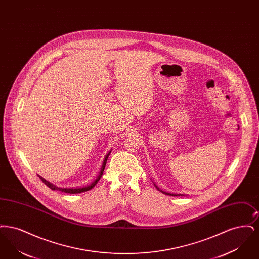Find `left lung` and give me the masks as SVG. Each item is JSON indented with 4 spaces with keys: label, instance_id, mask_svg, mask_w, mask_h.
<instances>
[{
    "label": "left lung",
    "instance_id": "left-lung-1",
    "mask_svg": "<svg viewBox=\"0 0 259 259\" xmlns=\"http://www.w3.org/2000/svg\"><path fill=\"white\" fill-rule=\"evenodd\" d=\"M157 189H159V188H158V187H157ZM161 192H163V193H165V194H167V195H171V196H178V195H177V194H170V193H167V192H164V191H162V190H161Z\"/></svg>",
    "mask_w": 259,
    "mask_h": 259
}]
</instances>
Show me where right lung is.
<instances>
[{"label": "right lung", "instance_id": "obj_1", "mask_svg": "<svg viewBox=\"0 0 259 259\" xmlns=\"http://www.w3.org/2000/svg\"><path fill=\"white\" fill-rule=\"evenodd\" d=\"M110 153H111V152H109V153L106 155V157H105V160H104V163H103V166H102V169H101V172H100L98 178L95 180V182H93L91 185H88V186H84V187H81V188H62V187H57V186L50 184V182L46 181V180L42 179L40 176H38V178L42 181V183H44L45 185H47V186H49L50 189H52V190H59V191H62V192L70 193V194H75V193L85 192V191L90 190L91 188H93V187L96 185V184L98 183L99 180L101 179V177H102V175H103V172H104V170H105V166H106V163H107V160H108V157H109Z\"/></svg>", "mask_w": 259, "mask_h": 259}]
</instances>
